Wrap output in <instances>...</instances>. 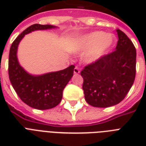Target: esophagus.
Here are the masks:
<instances>
[{
    "label": "esophagus",
    "mask_w": 146,
    "mask_h": 146,
    "mask_svg": "<svg viewBox=\"0 0 146 146\" xmlns=\"http://www.w3.org/2000/svg\"><path fill=\"white\" fill-rule=\"evenodd\" d=\"M80 70H79V68H77V67H75L74 68V70H73V73H74V74H79L80 73Z\"/></svg>",
    "instance_id": "obj_1"
}]
</instances>
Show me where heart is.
I'll return each mask as SVG.
<instances>
[{
    "mask_svg": "<svg viewBox=\"0 0 146 146\" xmlns=\"http://www.w3.org/2000/svg\"><path fill=\"white\" fill-rule=\"evenodd\" d=\"M115 38L104 32H92L76 40L74 49L76 52H85L83 60L87 64H93L106 56L113 48Z\"/></svg>",
    "mask_w": 146,
    "mask_h": 146,
    "instance_id": "1",
    "label": "heart"
}]
</instances>
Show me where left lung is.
Returning a JSON list of instances; mask_svg holds the SVG:
<instances>
[{"label": "left lung", "mask_w": 146, "mask_h": 146, "mask_svg": "<svg viewBox=\"0 0 146 146\" xmlns=\"http://www.w3.org/2000/svg\"><path fill=\"white\" fill-rule=\"evenodd\" d=\"M117 33L115 50L81 71L85 99L96 108H108L120 103L135 80L136 48L123 32L117 29Z\"/></svg>", "instance_id": "8db88e82"}]
</instances>
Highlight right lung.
I'll return each instance as SVG.
<instances>
[{
	"mask_svg": "<svg viewBox=\"0 0 146 146\" xmlns=\"http://www.w3.org/2000/svg\"><path fill=\"white\" fill-rule=\"evenodd\" d=\"M55 28L57 27L51 25H32L13 41L10 49L8 73L10 82L24 103L38 110L53 108L61 102L63 91L73 76L75 66L71 65L62 70L32 75L20 66L17 58V49L26 34L33 31Z\"/></svg>",
	"mask_w": 146,
	"mask_h": 146,
	"instance_id": "right-lung-1",
	"label": "right lung"
}]
</instances>
